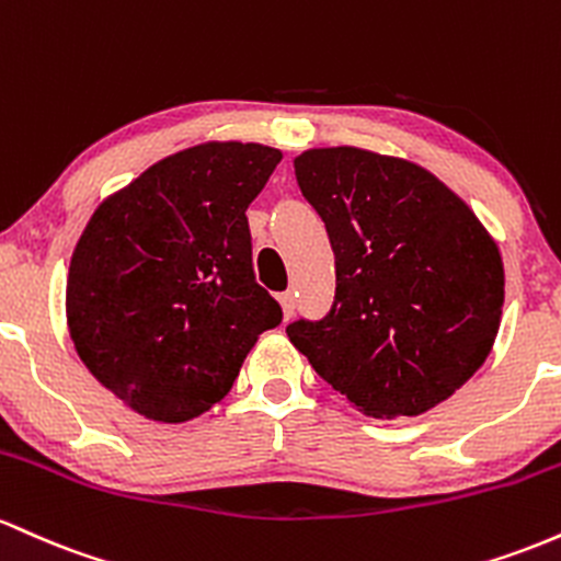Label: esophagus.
Returning <instances> with one entry per match:
<instances>
[{
    "instance_id": "1",
    "label": "esophagus",
    "mask_w": 561,
    "mask_h": 561,
    "mask_svg": "<svg viewBox=\"0 0 561 561\" xmlns=\"http://www.w3.org/2000/svg\"><path fill=\"white\" fill-rule=\"evenodd\" d=\"M278 301H280V307H283V318H291L294 314V310H297V299H294V291H283L280 297H278Z\"/></svg>"
}]
</instances>
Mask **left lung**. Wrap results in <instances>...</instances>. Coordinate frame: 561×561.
I'll return each mask as SVG.
<instances>
[{
  "mask_svg": "<svg viewBox=\"0 0 561 561\" xmlns=\"http://www.w3.org/2000/svg\"><path fill=\"white\" fill-rule=\"evenodd\" d=\"M294 172L336 260L331 310L294 320V347L368 416H419L448 400L501 325L503 262L490 232L411 161L342 145L305 150Z\"/></svg>",
  "mask_w": 561,
  "mask_h": 561,
  "instance_id": "1",
  "label": "left lung"
}]
</instances>
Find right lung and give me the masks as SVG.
Returning <instances> with one entry per match:
<instances>
[{
	"label": "right lung",
	"instance_id": "obj_1",
	"mask_svg": "<svg viewBox=\"0 0 561 561\" xmlns=\"http://www.w3.org/2000/svg\"><path fill=\"white\" fill-rule=\"evenodd\" d=\"M280 150L204 142L98 206L71 256L66 314L90 374L150 421L180 424L230 392L280 305L254 278L247 209Z\"/></svg>",
	"mask_w": 561,
	"mask_h": 561
}]
</instances>
